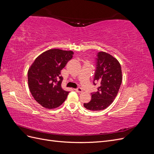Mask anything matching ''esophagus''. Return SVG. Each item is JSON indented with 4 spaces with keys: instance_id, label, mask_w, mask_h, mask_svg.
I'll return each mask as SVG.
<instances>
[{
    "instance_id": "obj_1",
    "label": "esophagus",
    "mask_w": 154,
    "mask_h": 154,
    "mask_svg": "<svg viewBox=\"0 0 154 154\" xmlns=\"http://www.w3.org/2000/svg\"><path fill=\"white\" fill-rule=\"evenodd\" d=\"M74 90H75L77 92H79V93L82 92V88H80V87H78L77 88H75V89H74Z\"/></svg>"
}]
</instances>
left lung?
Returning <instances> with one entry per match:
<instances>
[{
	"instance_id": "1",
	"label": "left lung",
	"mask_w": 154,
	"mask_h": 154,
	"mask_svg": "<svg viewBox=\"0 0 154 154\" xmlns=\"http://www.w3.org/2000/svg\"><path fill=\"white\" fill-rule=\"evenodd\" d=\"M98 83L97 91L91 93V100L84 103L92 111L104 110L115 100L122 82V67L118 60L105 52H99L96 58L94 84Z\"/></svg>"
}]
</instances>
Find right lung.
<instances>
[{
	"label": "right lung",
	"mask_w": 154,
	"mask_h": 154,
	"mask_svg": "<svg viewBox=\"0 0 154 154\" xmlns=\"http://www.w3.org/2000/svg\"><path fill=\"white\" fill-rule=\"evenodd\" d=\"M73 54L72 51L49 49L39 55L30 66L27 72L30 92L44 108L55 109L66 100L69 92L62 88L60 72Z\"/></svg>",
	"instance_id": "obj_1"
}]
</instances>
